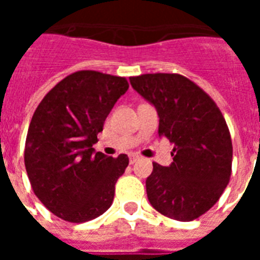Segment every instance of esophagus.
I'll return each instance as SVG.
<instances>
[{"label":"esophagus","instance_id":"obj_1","mask_svg":"<svg viewBox=\"0 0 260 260\" xmlns=\"http://www.w3.org/2000/svg\"><path fill=\"white\" fill-rule=\"evenodd\" d=\"M138 159H139V155H135V154L129 155V163H131V165H134V163L136 162Z\"/></svg>","mask_w":260,"mask_h":260}]
</instances>
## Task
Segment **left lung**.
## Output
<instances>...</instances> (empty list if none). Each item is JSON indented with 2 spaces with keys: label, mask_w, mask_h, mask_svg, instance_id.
Here are the masks:
<instances>
[{
  "label": "left lung",
  "mask_w": 260,
  "mask_h": 260,
  "mask_svg": "<svg viewBox=\"0 0 260 260\" xmlns=\"http://www.w3.org/2000/svg\"><path fill=\"white\" fill-rule=\"evenodd\" d=\"M131 85L156 108L159 136L174 144L173 163H154L147 197L159 213L191 221L221 197L232 173V140L216 102L181 74L131 77Z\"/></svg>",
  "instance_id": "obj_1"
}]
</instances>
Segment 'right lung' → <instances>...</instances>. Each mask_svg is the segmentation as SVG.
Masks as SVG:
<instances>
[{
	"label": "right lung",
	"mask_w": 260,
	"mask_h": 260,
	"mask_svg": "<svg viewBox=\"0 0 260 260\" xmlns=\"http://www.w3.org/2000/svg\"><path fill=\"white\" fill-rule=\"evenodd\" d=\"M124 77L81 70L46 94L26 134L24 162L36 197L55 216L86 222L109 209L129 159L94 152L97 135L128 90Z\"/></svg>",
	"instance_id": "right-lung-1"
}]
</instances>
